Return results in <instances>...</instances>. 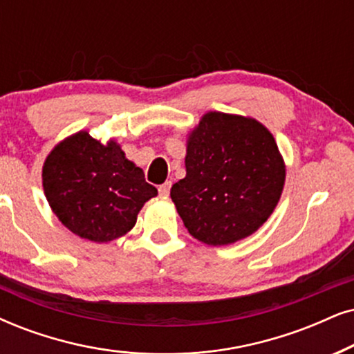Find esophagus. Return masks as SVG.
I'll use <instances>...</instances> for the list:
<instances>
[{
  "instance_id": "34e87169",
  "label": "esophagus",
  "mask_w": 354,
  "mask_h": 354,
  "mask_svg": "<svg viewBox=\"0 0 354 354\" xmlns=\"http://www.w3.org/2000/svg\"><path fill=\"white\" fill-rule=\"evenodd\" d=\"M169 189H171V181H167V183H163V185L158 187V192H160V196H165V198H167V196L169 194Z\"/></svg>"
}]
</instances>
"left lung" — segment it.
<instances>
[{"mask_svg":"<svg viewBox=\"0 0 354 354\" xmlns=\"http://www.w3.org/2000/svg\"><path fill=\"white\" fill-rule=\"evenodd\" d=\"M186 176L171 201L196 240L223 247L253 235L279 203L286 163L253 118L209 111L186 138Z\"/></svg>","mask_w":354,"mask_h":354,"instance_id":"8db88e82","label":"left lung"}]
</instances>
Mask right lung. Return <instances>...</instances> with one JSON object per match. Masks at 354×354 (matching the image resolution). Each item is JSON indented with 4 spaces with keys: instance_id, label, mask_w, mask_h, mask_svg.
I'll use <instances>...</instances> for the list:
<instances>
[{
    "instance_id": "1",
    "label": "right lung",
    "mask_w": 354,
    "mask_h": 354,
    "mask_svg": "<svg viewBox=\"0 0 354 354\" xmlns=\"http://www.w3.org/2000/svg\"><path fill=\"white\" fill-rule=\"evenodd\" d=\"M42 186L58 221L96 243L132 230L144 204L158 194L114 138L102 144L88 131L53 147L42 167Z\"/></svg>"
}]
</instances>
